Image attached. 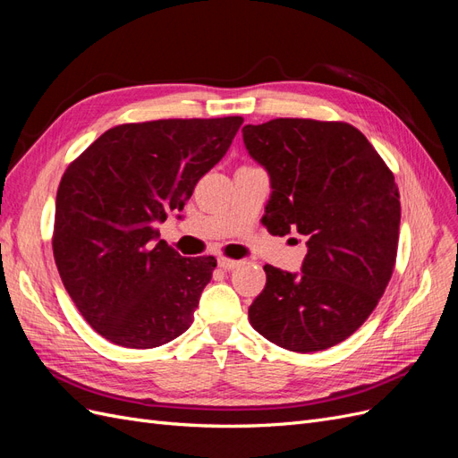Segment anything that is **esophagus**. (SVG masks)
<instances>
[{"instance_id": "34e87169", "label": "esophagus", "mask_w": 458, "mask_h": 458, "mask_svg": "<svg viewBox=\"0 0 458 458\" xmlns=\"http://www.w3.org/2000/svg\"><path fill=\"white\" fill-rule=\"evenodd\" d=\"M217 266L221 267V269H225V271H231V269H234V267H239L241 266V261L239 259H229V258H217Z\"/></svg>"}]
</instances>
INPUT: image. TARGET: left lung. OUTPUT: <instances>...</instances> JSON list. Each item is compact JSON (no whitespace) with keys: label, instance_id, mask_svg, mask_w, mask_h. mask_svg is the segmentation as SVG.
Wrapping results in <instances>:
<instances>
[{"label":"left lung","instance_id":"left-lung-1","mask_svg":"<svg viewBox=\"0 0 458 458\" xmlns=\"http://www.w3.org/2000/svg\"><path fill=\"white\" fill-rule=\"evenodd\" d=\"M242 141L269 174L263 225L279 237L298 231L308 246L301 273L263 267L250 325L290 352L332 348L367 321L392 279L401 221L394 174L345 122L248 123Z\"/></svg>","mask_w":458,"mask_h":458}]
</instances>
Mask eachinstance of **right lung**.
Masks as SVG:
<instances>
[{"label": "right lung", "instance_id": "right-lung-1", "mask_svg": "<svg viewBox=\"0 0 458 458\" xmlns=\"http://www.w3.org/2000/svg\"><path fill=\"white\" fill-rule=\"evenodd\" d=\"M241 116L122 123L68 165L55 202L53 256L78 311L131 350L191 327L216 258H183L158 241L199 179L225 157Z\"/></svg>", "mask_w": 458, "mask_h": 458}]
</instances>
